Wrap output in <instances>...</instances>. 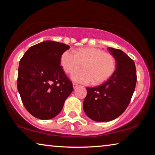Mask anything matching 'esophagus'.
I'll return each mask as SVG.
<instances>
[{"instance_id": "obj_1", "label": "esophagus", "mask_w": 155, "mask_h": 155, "mask_svg": "<svg viewBox=\"0 0 155 155\" xmlns=\"http://www.w3.org/2000/svg\"><path fill=\"white\" fill-rule=\"evenodd\" d=\"M78 84L73 83V88H74V89H76V88H77V87H78Z\"/></svg>"}]
</instances>
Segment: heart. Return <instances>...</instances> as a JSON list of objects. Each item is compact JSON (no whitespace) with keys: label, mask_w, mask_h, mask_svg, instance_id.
<instances>
[{"label":"heart","mask_w":155,"mask_h":155,"mask_svg":"<svg viewBox=\"0 0 155 155\" xmlns=\"http://www.w3.org/2000/svg\"><path fill=\"white\" fill-rule=\"evenodd\" d=\"M83 64L84 69L73 73L72 78L78 83L101 84L114 74L115 59L112 54L96 47H84L74 52L68 50L60 57V64L67 74H71Z\"/></svg>","instance_id":"1"}]
</instances>
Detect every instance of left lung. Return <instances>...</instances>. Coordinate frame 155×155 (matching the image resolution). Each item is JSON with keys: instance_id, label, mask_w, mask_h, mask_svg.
<instances>
[{"instance_id": "1", "label": "left lung", "mask_w": 155, "mask_h": 155, "mask_svg": "<svg viewBox=\"0 0 155 155\" xmlns=\"http://www.w3.org/2000/svg\"><path fill=\"white\" fill-rule=\"evenodd\" d=\"M116 61L111 77L95 87H87L83 109L96 122H108L119 117L127 108L134 92L137 73L135 62L121 50L108 48Z\"/></svg>"}]
</instances>
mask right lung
I'll return each mask as SVG.
<instances>
[{"instance_id": "1", "label": "right lung", "mask_w": 155, "mask_h": 155, "mask_svg": "<svg viewBox=\"0 0 155 155\" xmlns=\"http://www.w3.org/2000/svg\"><path fill=\"white\" fill-rule=\"evenodd\" d=\"M65 44L44 41L30 47L20 59L18 90L26 109L41 120L58 115L73 90L72 83L60 65Z\"/></svg>"}]
</instances>
